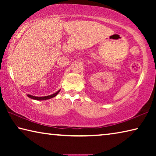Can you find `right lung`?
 Returning <instances> with one entry per match:
<instances>
[{
  "mask_svg": "<svg viewBox=\"0 0 156 156\" xmlns=\"http://www.w3.org/2000/svg\"><path fill=\"white\" fill-rule=\"evenodd\" d=\"M60 90L58 91L55 94H53L51 95H49V96H43V97H38V96H31V95L30 94H27V96L29 98H30L31 99H34V100H48L50 98H54L56 96V95L59 93Z\"/></svg>",
  "mask_w": 156,
  "mask_h": 156,
  "instance_id": "obj_1",
  "label": "right lung"
}]
</instances>
